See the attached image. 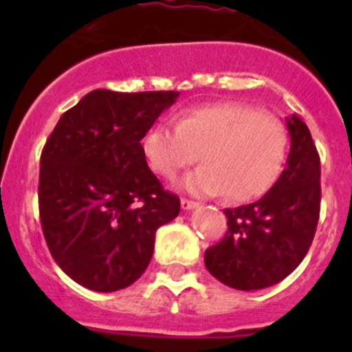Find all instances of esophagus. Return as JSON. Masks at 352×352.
Masks as SVG:
<instances>
[{"label": "esophagus", "mask_w": 352, "mask_h": 352, "mask_svg": "<svg viewBox=\"0 0 352 352\" xmlns=\"http://www.w3.org/2000/svg\"><path fill=\"white\" fill-rule=\"evenodd\" d=\"M199 204L195 201H190V199H182V210L188 211V210H195Z\"/></svg>", "instance_id": "obj_1"}]
</instances>
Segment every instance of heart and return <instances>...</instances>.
Masks as SVG:
<instances>
[{
  "label": "heart",
  "instance_id": "b5f03b06",
  "mask_svg": "<svg viewBox=\"0 0 352 352\" xmlns=\"http://www.w3.org/2000/svg\"><path fill=\"white\" fill-rule=\"evenodd\" d=\"M142 153L153 173L176 178L197 162L204 166L182 182L194 195H223L232 203L263 197L280 178L287 133L280 121L243 104L197 105L176 126L155 125L142 139Z\"/></svg>",
  "mask_w": 352,
  "mask_h": 352
}]
</instances>
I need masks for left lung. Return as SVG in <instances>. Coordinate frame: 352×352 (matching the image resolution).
<instances>
[{"instance_id": "1", "label": "left lung", "mask_w": 352, "mask_h": 352, "mask_svg": "<svg viewBox=\"0 0 352 352\" xmlns=\"http://www.w3.org/2000/svg\"><path fill=\"white\" fill-rule=\"evenodd\" d=\"M285 169L259 201L227 208V232L204 252L208 272L239 291L278 284L312 245L321 210V162L309 126L292 114Z\"/></svg>"}]
</instances>
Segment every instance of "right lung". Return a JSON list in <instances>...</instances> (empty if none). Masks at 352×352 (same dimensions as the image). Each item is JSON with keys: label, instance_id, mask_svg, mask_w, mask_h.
Listing matches in <instances>:
<instances>
[{"label": "right lung", "instance_id": "add662e5", "mask_svg": "<svg viewBox=\"0 0 352 352\" xmlns=\"http://www.w3.org/2000/svg\"><path fill=\"white\" fill-rule=\"evenodd\" d=\"M178 91L95 89L68 109L40 157L38 210L51 256L96 292L125 289L148 268L155 232L179 213L148 167L142 138Z\"/></svg>", "mask_w": 352, "mask_h": 352}]
</instances>
